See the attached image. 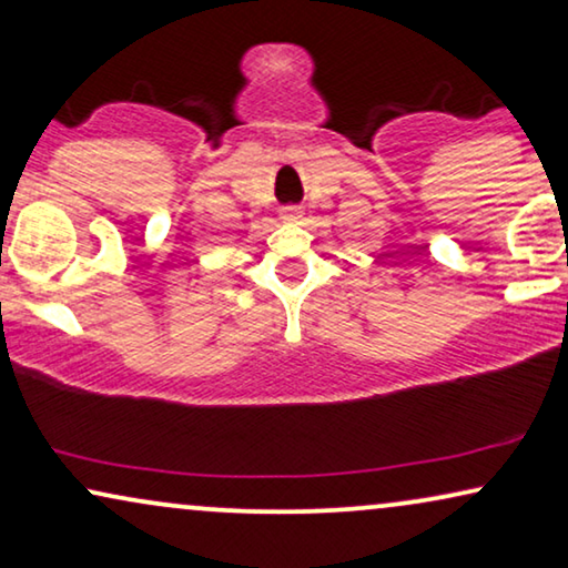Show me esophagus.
Masks as SVG:
<instances>
[{
    "label": "esophagus",
    "mask_w": 568,
    "mask_h": 568,
    "mask_svg": "<svg viewBox=\"0 0 568 568\" xmlns=\"http://www.w3.org/2000/svg\"><path fill=\"white\" fill-rule=\"evenodd\" d=\"M301 215H303V211H301V207H283V213H281V219L283 221H298L301 219Z\"/></svg>",
    "instance_id": "1"
}]
</instances>
